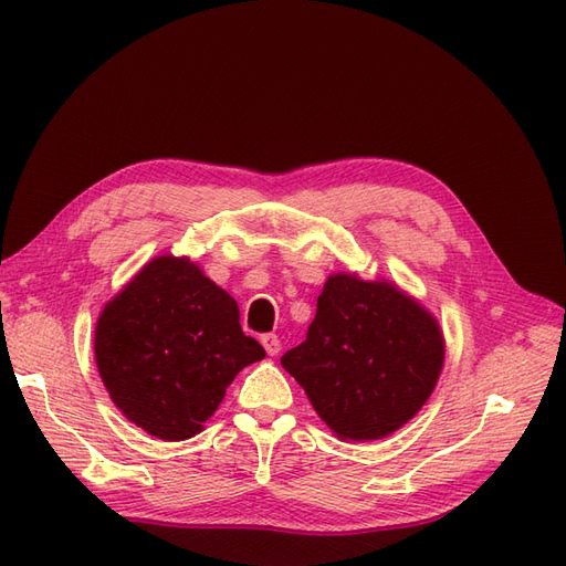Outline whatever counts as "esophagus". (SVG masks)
<instances>
[{
  "label": "esophagus",
  "instance_id": "34e87169",
  "mask_svg": "<svg viewBox=\"0 0 566 566\" xmlns=\"http://www.w3.org/2000/svg\"><path fill=\"white\" fill-rule=\"evenodd\" d=\"M261 344H263V348H265L268 355H277V353L282 350V342H280L277 335H263V337H261Z\"/></svg>",
  "mask_w": 566,
  "mask_h": 566
}]
</instances>
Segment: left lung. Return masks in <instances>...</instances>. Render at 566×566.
I'll list each match as a JSON object with an SVG mask.
<instances>
[{
	"label": "left lung",
	"mask_w": 566,
	"mask_h": 566,
	"mask_svg": "<svg viewBox=\"0 0 566 566\" xmlns=\"http://www.w3.org/2000/svg\"><path fill=\"white\" fill-rule=\"evenodd\" d=\"M442 358V335L424 307L392 284L333 275L307 339L282 355V367L339 438L376 440L424 406Z\"/></svg>",
	"instance_id": "1"
}]
</instances>
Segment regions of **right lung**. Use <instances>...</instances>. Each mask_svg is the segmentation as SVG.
<instances>
[{"label":"right lung","mask_w":566,"mask_h":566,"mask_svg":"<svg viewBox=\"0 0 566 566\" xmlns=\"http://www.w3.org/2000/svg\"><path fill=\"white\" fill-rule=\"evenodd\" d=\"M263 355L235 301L190 259L146 263L96 325V365L112 401L163 440L199 433L235 374Z\"/></svg>","instance_id":"obj_1"}]
</instances>
